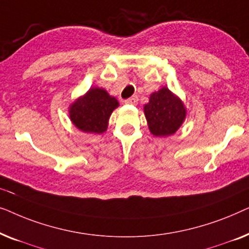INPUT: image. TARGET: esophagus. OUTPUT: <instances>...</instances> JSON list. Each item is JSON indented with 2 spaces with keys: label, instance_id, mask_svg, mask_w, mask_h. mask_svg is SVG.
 Here are the masks:
<instances>
[{
  "label": "esophagus",
  "instance_id": "1",
  "mask_svg": "<svg viewBox=\"0 0 249 249\" xmlns=\"http://www.w3.org/2000/svg\"><path fill=\"white\" fill-rule=\"evenodd\" d=\"M125 104H131V105H136L138 103V97L137 96H131L130 98L124 101Z\"/></svg>",
  "mask_w": 249,
  "mask_h": 249
}]
</instances>
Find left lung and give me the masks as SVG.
Segmentation results:
<instances>
[{
  "instance_id": "left-lung-1",
  "label": "left lung",
  "mask_w": 249,
  "mask_h": 249,
  "mask_svg": "<svg viewBox=\"0 0 249 249\" xmlns=\"http://www.w3.org/2000/svg\"><path fill=\"white\" fill-rule=\"evenodd\" d=\"M144 112L149 131L156 137L173 135L186 118L185 105L166 87L151 94Z\"/></svg>"
}]
</instances>
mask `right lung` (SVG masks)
<instances>
[{
    "label": "right lung",
    "instance_id": "add662e5",
    "mask_svg": "<svg viewBox=\"0 0 249 249\" xmlns=\"http://www.w3.org/2000/svg\"><path fill=\"white\" fill-rule=\"evenodd\" d=\"M118 107L117 98L110 96L103 88L93 87L70 105L69 114L79 130L102 134L107 129L108 119Z\"/></svg>",
    "mask_w": 249,
    "mask_h": 249
}]
</instances>
